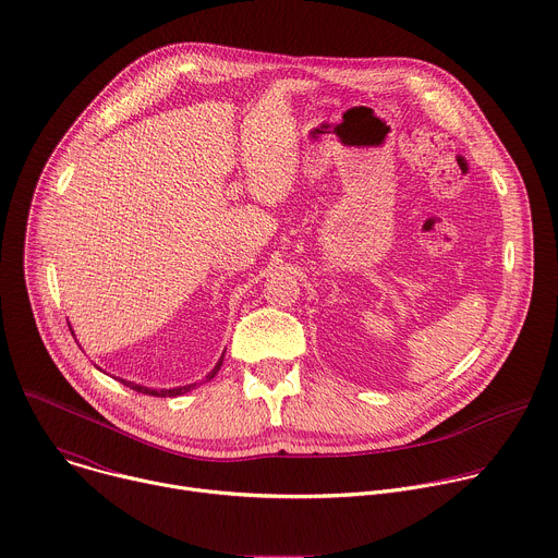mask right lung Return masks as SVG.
Here are the masks:
<instances>
[{
  "instance_id": "1",
  "label": "right lung",
  "mask_w": 558,
  "mask_h": 558,
  "mask_svg": "<svg viewBox=\"0 0 558 558\" xmlns=\"http://www.w3.org/2000/svg\"><path fill=\"white\" fill-rule=\"evenodd\" d=\"M222 357H225V353H222ZM222 357L218 360V364L214 366V371L207 375V379H211L218 371H220V366H222ZM114 379H119L121 384H125L128 388H132V390H136V392H143V395H154V397H177V395H183V392H187V390H192L196 384H187V386H177V388H147V386H141V384H134V381H125V379H121V377H114Z\"/></svg>"
}]
</instances>
